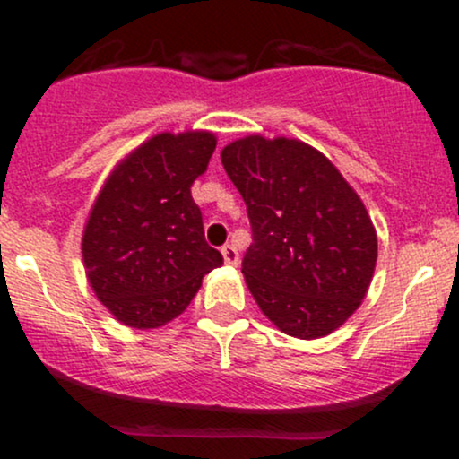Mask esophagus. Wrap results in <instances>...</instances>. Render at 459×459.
Instances as JSON below:
<instances>
[{
    "label": "esophagus",
    "instance_id": "obj_1",
    "mask_svg": "<svg viewBox=\"0 0 459 459\" xmlns=\"http://www.w3.org/2000/svg\"><path fill=\"white\" fill-rule=\"evenodd\" d=\"M222 256H224L226 265H237V263H239V252H237V247L230 244H226L222 247Z\"/></svg>",
    "mask_w": 459,
    "mask_h": 459
}]
</instances>
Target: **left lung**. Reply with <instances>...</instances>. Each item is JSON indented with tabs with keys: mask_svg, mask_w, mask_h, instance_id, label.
<instances>
[{
	"mask_svg": "<svg viewBox=\"0 0 459 459\" xmlns=\"http://www.w3.org/2000/svg\"><path fill=\"white\" fill-rule=\"evenodd\" d=\"M252 226L241 273L284 334L319 339L354 315L377 261L365 204L328 157L299 140L247 135L222 149Z\"/></svg>",
	"mask_w": 459,
	"mask_h": 459,
	"instance_id": "obj_1",
	"label": "left lung"
}]
</instances>
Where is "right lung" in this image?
<instances>
[{"label":"right lung","instance_id":"right-lung-1","mask_svg":"<svg viewBox=\"0 0 459 459\" xmlns=\"http://www.w3.org/2000/svg\"><path fill=\"white\" fill-rule=\"evenodd\" d=\"M215 151L209 131L157 134L129 152L92 204L82 256L92 291L120 324L149 330L189 307L224 263L204 241L192 183Z\"/></svg>","mask_w":459,"mask_h":459}]
</instances>
